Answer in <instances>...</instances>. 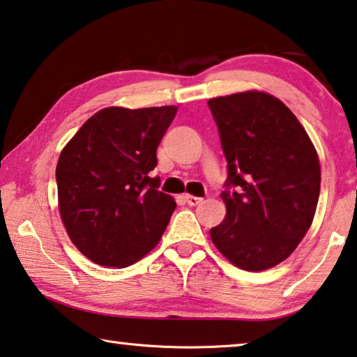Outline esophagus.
<instances>
[{"label":"esophagus","mask_w":357,"mask_h":357,"mask_svg":"<svg viewBox=\"0 0 357 357\" xmlns=\"http://www.w3.org/2000/svg\"><path fill=\"white\" fill-rule=\"evenodd\" d=\"M184 200L188 202L189 206H197V205H200V203L203 202V199H200V197H194V195H189V194L184 195Z\"/></svg>","instance_id":"esophagus-1"}]
</instances>
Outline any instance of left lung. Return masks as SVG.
I'll use <instances>...</instances> for the list:
<instances>
[{"mask_svg": "<svg viewBox=\"0 0 357 357\" xmlns=\"http://www.w3.org/2000/svg\"><path fill=\"white\" fill-rule=\"evenodd\" d=\"M227 160L225 219L214 246L241 270L287 259L313 222L321 189L316 149L292 111L273 95L241 92L208 101Z\"/></svg>", "mask_w": 357, "mask_h": 357, "instance_id": "8db88e82", "label": "left lung"}]
</instances>
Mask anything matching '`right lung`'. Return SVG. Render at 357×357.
<instances>
[{
	"label": "right lung",
	"mask_w": 357,
	"mask_h": 357,
	"mask_svg": "<svg viewBox=\"0 0 357 357\" xmlns=\"http://www.w3.org/2000/svg\"><path fill=\"white\" fill-rule=\"evenodd\" d=\"M176 106L105 107L61 151L59 208L71 241L103 267H128L154 248L176 208L151 178Z\"/></svg>",
	"instance_id": "add662e5"
}]
</instances>
